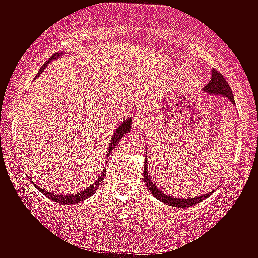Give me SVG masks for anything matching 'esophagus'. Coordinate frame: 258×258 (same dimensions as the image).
Returning a JSON list of instances; mask_svg holds the SVG:
<instances>
[{"label": "esophagus", "mask_w": 258, "mask_h": 258, "mask_svg": "<svg viewBox=\"0 0 258 258\" xmlns=\"http://www.w3.org/2000/svg\"><path fill=\"white\" fill-rule=\"evenodd\" d=\"M144 123H145V118H144V115L136 114L135 117H132V126H134V128L141 130L143 128Z\"/></svg>", "instance_id": "34e87169"}]
</instances>
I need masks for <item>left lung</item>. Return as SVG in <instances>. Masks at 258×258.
<instances>
[{
    "mask_svg": "<svg viewBox=\"0 0 258 258\" xmlns=\"http://www.w3.org/2000/svg\"><path fill=\"white\" fill-rule=\"evenodd\" d=\"M202 90L208 94H214V95H223L227 96L228 99L235 104L234 103V96H233L232 89H230L229 84L227 83V80L224 79V76L221 74H219L216 70L213 69L211 71V80L209 81V84L206 86H204ZM148 150V149H146ZM146 153V151H145ZM146 158V155H145ZM144 179H145V183L148 186V188L150 189V192H153L154 197L158 200H160L162 202L167 204L169 206H174V208H187V206L196 205L199 202L204 201L205 199H208L210 195H213V192H215V189H213L209 194L202 195V196H196V197H175V196H169V195L164 194L163 191L158 188L155 184L153 183L150 175L148 173V162H145L144 165Z\"/></svg>",
    "mask_w": 258,
    "mask_h": 258,
    "instance_id": "1",
    "label": "left lung"
}]
</instances>
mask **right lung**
I'll return each mask as SVG.
<instances>
[{
	"instance_id": "obj_1",
	"label": "right lung",
	"mask_w": 258,
	"mask_h": 258,
	"mask_svg": "<svg viewBox=\"0 0 258 258\" xmlns=\"http://www.w3.org/2000/svg\"><path fill=\"white\" fill-rule=\"evenodd\" d=\"M59 56H61V53H56V54H53V56L49 58V61H47L44 64H43L42 67H40L39 74H38V75L42 74V71L45 69V66H47L49 62L54 61V59L58 58ZM130 128H131V119H126L123 123H121L119 126H118V128L115 130V132L113 134V136L110 137L109 148H108V154H107L108 158H109V154L112 153L113 149L117 146L118 141L121 140L122 136H123L124 134H127V132L130 131ZM104 177H105V172L103 170L102 174H100L99 177H98V179H96L95 182L93 183V186H89L88 188L84 189V191H81L80 194H75V195H57V194H54V192H47V191H44V189L40 188V187H38V186L37 187L43 195H45L48 199L53 200V201L58 202V204H62V205H74V204H78V202L83 201V200L88 199V197H90L91 195H94V192H96V189L99 188L100 183L103 182Z\"/></svg>"
}]
</instances>
